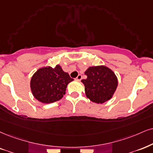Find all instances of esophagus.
<instances>
[{
    "mask_svg": "<svg viewBox=\"0 0 153 153\" xmlns=\"http://www.w3.org/2000/svg\"><path fill=\"white\" fill-rule=\"evenodd\" d=\"M82 79V74H79L78 76H77L76 78V80H77V81H80L81 79Z\"/></svg>",
    "mask_w": 153,
    "mask_h": 153,
    "instance_id": "1",
    "label": "esophagus"
}]
</instances>
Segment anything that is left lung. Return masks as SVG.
<instances>
[{"label":"left lung","instance_id":"1","mask_svg":"<svg viewBox=\"0 0 153 153\" xmlns=\"http://www.w3.org/2000/svg\"><path fill=\"white\" fill-rule=\"evenodd\" d=\"M87 76L82 80L86 97L96 103H103L112 99L118 84V78L112 69L104 65L89 67Z\"/></svg>","mask_w":153,"mask_h":153}]
</instances>
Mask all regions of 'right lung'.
I'll use <instances>...</instances> for the list:
<instances>
[{
  "label": "right lung",
  "mask_w": 153,
  "mask_h": 153,
  "mask_svg": "<svg viewBox=\"0 0 153 153\" xmlns=\"http://www.w3.org/2000/svg\"><path fill=\"white\" fill-rule=\"evenodd\" d=\"M74 81L59 65L52 68L41 67L34 73L30 80V89L35 99L42 103L59 101L65 94L69 83Z\"/></svg>",
  "instance_id": "1"
}]
</instances>
